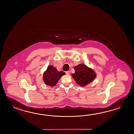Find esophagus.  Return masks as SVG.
Segmentation results:
<instances>
[{"label":"esophagus","instance_id":"obj_1","mask_svg":"<svg viewBox=\"0 0 134 134\" xmlns=\"http://www.w3.org/2000/svg\"><path fill=\"white\" fill-rule=\"evenodd\" d=\"M66 73L67 74H68V75H70V71H66Z\"/></svg>","mask_w":134,"mask_h":134}]
</instances>
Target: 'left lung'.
Here are the masks:
<instances>
[{
  "label": "left lung",
  "mask_w": 134,
  "mask_h": 134,
  "mask_svg": "<svg viewBox=\"0 0 134 134\" xmlns=\"http://www.w3.org/2000/svg\"><path fill=\"white\" fill-rule=\"evenodd\" d=\"M74 70L75 72L72 74V77L76 83L81 86L88 85L96 77L95 72L85 64H81L75 66Z\"/></svg>",
  "instance_id": "left-lung-1"
}]
</instances>
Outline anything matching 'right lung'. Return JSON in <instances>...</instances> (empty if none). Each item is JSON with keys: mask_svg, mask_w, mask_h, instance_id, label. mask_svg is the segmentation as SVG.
Listing matches in <instances>:
<instances>
[{"mask_svg": "<svg viewBox=\"0 0 134 134\" xmlns=\"http://www.w3.org/2000/svg\"><path fill=\"white\" fill-rule=\"evenodd\" d=\"M65 74L64 71H58L53 66L49 65L43 73V80L47 85H55L61 77Z\"/></svg>", "mask_w": 134, "mask_h": 134, "instance_id": "add662e5", "label": "right lung"}]
</instances>
